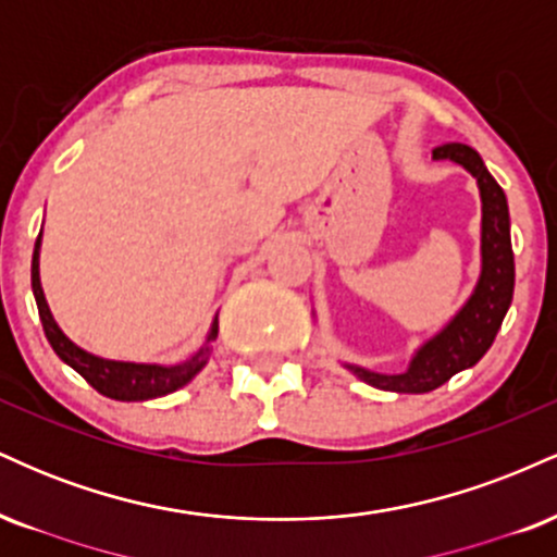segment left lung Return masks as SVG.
Here are the masks:
<instances>
[{"instance_id": "obj_1", "label": "left lung", "mask_w": 557, "mask_h": 557, "mask_svg": "<svg viewBox=\"0 0 557 557\" xmlns=\"http://www.w3.org/2000/svg\"><path fill=\"white\" fill-rule=\"evenodd\" d=\"M432 159H450V162L463 164L476 177L479 196H482V274L463 309L445 324V330L421 345L406 372L376 374L348 363L350 372L367 385L389 389V393H430L445 385L453 374L474 367L490 350L513 300L516 267L513 248H510L508 201H505L503 188L471 146H437Z\"/></svg>"}]
</instances>
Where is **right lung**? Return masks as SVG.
Wrapping results in <instances>:
<instances>
[{
	"mask_svg": "<svg viewBox=\"0 0 557 557\" xmlns=\"http://www.w3.org/2000/svg\"><path fill=\"white\" fill-rule=\"evenodd\" d=\"M38 248H41V235L36 238L34 248V264H30V285H34V296L38 304V317H41L44 332H47V341L54 348V354L60 356L67 367H73L83 380L88 382L94 389H99L101 395L112 400H149V398H162V395L175 393L177 387L188 385L194 376L207 367L209 359V343L216 337V319L209 330L207 345L198 350L196 356H190L188 361L175 363V367H159V363H131V361H110L99 359V356L88 354L75 345L65 332L57 327L52 311H49L47 298L41 290V277H38Z\"/></svg>",
	"mask_w": 557,
	"mask_h": 557,
	"instance_id": "right-lung-1",
	"label": "right lung"
}]
</instances>
